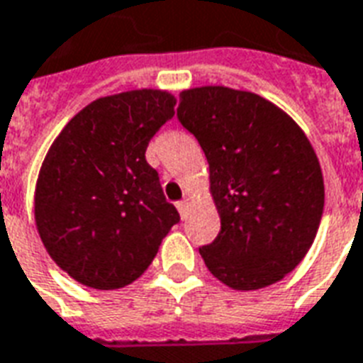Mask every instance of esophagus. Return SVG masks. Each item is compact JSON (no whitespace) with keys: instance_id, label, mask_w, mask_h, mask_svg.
Returning <instances> with one entry per match:
<instances>
[{"instance_id":"1","label":"esophagus","mask_w":363,"mask_h":363,"mask_svg":"<svg viewBox=\"0 0 363 363\" xmlns=\"http://www.w3.org/2000/svg\"><path fill=\"white\" fill-rule=\"evenodd\" d=\"M177 209H179V213H181L182 218H186V211H188V200H182L177 203Z\"/></svg>"}]
</instances>
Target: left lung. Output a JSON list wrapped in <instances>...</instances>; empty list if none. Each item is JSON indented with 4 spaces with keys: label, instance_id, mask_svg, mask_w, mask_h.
Instances as JSON below:
<instances>
[{
    "label": "left lung",
    "instance_id": "1",
    "mask_svg": "<svg viewBox=\"0 0 363 363\" xmlns=\"http://www.w3.org/2000/svg\"><path fill=\"white\" fill-rule=\"evenodd\" d=\"M177 118L209 163L220 232L200 247L236 291L272 286L308 253L323 213V177L304 131L262 96L223 85L182 91Z\"/></svg>",
    "mask_w": 363,
    "mask_h": 363
}]
</instances>
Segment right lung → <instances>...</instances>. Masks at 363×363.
<instances>
[{"label":"right lung","mask_w":363,"mask_h":363,"mask_svg":"<svg viewBox=\"0 0 363 363\" xmlns=\"http://www.w3.org/2000/svg\"><path fill=\"white\" fill-rule=\"evenodd\" d=\"M175 104L162 89L101 96L47 152L35 182V226L57 267L83 286L106 291L133 284L181 220L145 156Z\"/></svg>","instance_id":"obj_1"}]
</instances>
